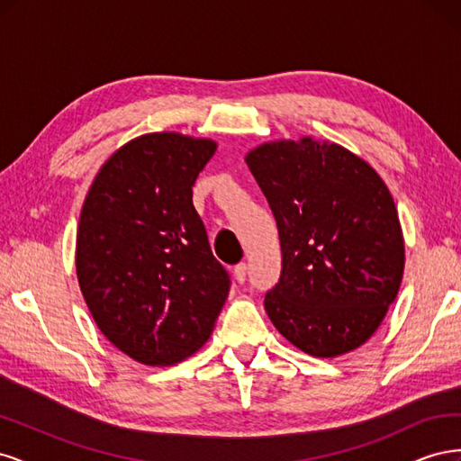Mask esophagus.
Segmentation results:
<instances>
[{"instance_id":"esophagus-1","label":"esophagus","mask_w":461,"mask_h":461,"mask_svg":"<svg viewBox=\"0 0 461 461\" xmlns=\"http://www.w3.org/2000/svg\"><path fill=\"white\" fill-rule=\"evenodd\" d=\"M232 275H234V281L242 285V283L246 281V275H248V267H246V263H239V265H234Z\"/></svg>"}]
</instances>
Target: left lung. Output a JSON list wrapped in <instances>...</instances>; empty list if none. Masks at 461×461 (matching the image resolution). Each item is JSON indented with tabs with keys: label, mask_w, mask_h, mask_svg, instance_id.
I'll return each instance as SVG.
<instances>
[{
	"label": "left lung",
	"mask_w": 461,
	"mask_h": 461,
	"mask_svg": "<svg viewBox=\"0 0 461 461\" xmlns=\"http://www.w3.org/2000/svg\"><path fill=\"white\" fill-rule=\"evenodd\" d=\"M246 163L281 239V278L265 294L271 323L315 357L356 350L402 285L406 246L393 194L366 159L312 136L263 142Z\"/></svg>",
	"instance_id": "obj_1"
}]
</instances>
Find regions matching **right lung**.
Listing matches in <instances>:
<instances>
[{
    "label": "right lung",
    "mask_w": 461,
    "mask_h": 461,
    "mask_svg": "<svg viewBox=\"0 0 461 461\" xmlns=\"http://www.w3.org/2000/svg\"><path fill=\"white\" fill-rule=\"evenodd\" d=\"M217 142L149 132L121 146L82 205L77 276L104 337L144 366H175L212 337L229 296L192 203Z\"/></svg>",
    "instance_id": "1"
}]
</instances>
